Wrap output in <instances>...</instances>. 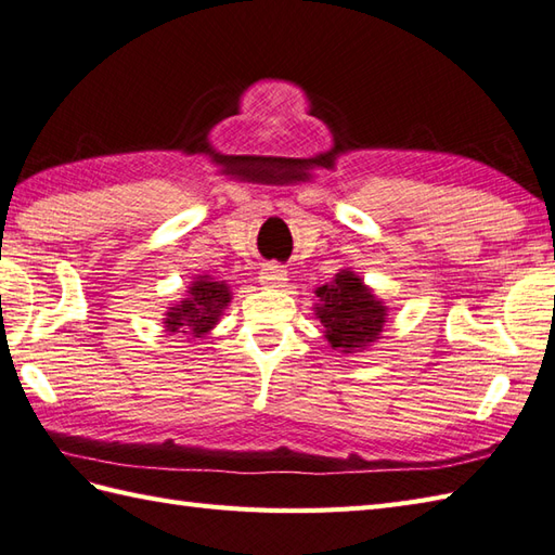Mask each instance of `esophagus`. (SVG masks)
Masks as SVG:
<instances>
[{"instance_id": "obj_1", "label": "esophagus", "mask_w": 555, "mask_h": 555, "mask_svg": "<svg viewBox=\"0 0 555 555\" xmlns=\"http://www.w3.org/2000/svg\"><path fill=\"white\" fill-rule=\"evenodd\" d=\"M288 281V272L276 262H269L260 269V283L262 286H283Z\"/></svg>"}]
</instances>
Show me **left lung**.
Returning a JSON list of instances; mask_svg holds the SVG:
<instances>
[{
	"label": "left lung",
	"instance_id": "left-lung-1",
	"mask_svg": "<svg viewBox=\"0 0 555 555\" xmlns=\"http://www.w3.org/2000/svg\"><path fill=\"white\" fill-rule=\"evenodd\" d=\"M317 298L314 312L333 350L350 354L380 338L388 307L350 269H343L331 283L317 288Z\"/></svg>",
	"mask_w": 555,
	"mask_h": 555
}]
</instances>
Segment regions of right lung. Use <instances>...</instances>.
<instances>
[{
    "mask_svg": "<svg viewBox=\"0 0 555 555\" xmlns=\"http://www.w3.org/2000/svg\"><path fill=\"white\" fill-rule=\"evenodd\" d=\"M229 302L231 291L224 281H217L208 274L196 276V281L186 291V298L170 307V312L165 314V331L189 333L191 338H203L205 333L215 328Z\"/></svg>",
    "mask_w": 555,
    "mask_h": 555,
    "instance_id": "right-lung-1",
    "label": "right lung"
}]
</instances>
